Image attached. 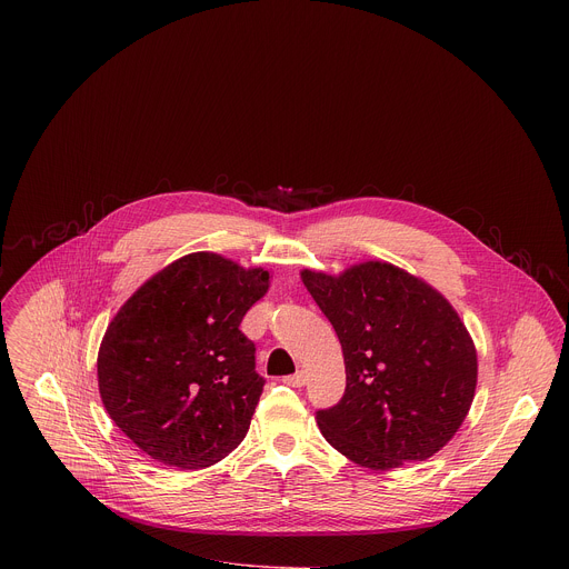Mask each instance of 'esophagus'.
Segmentation results:
<instances>
[{"label":"esophagus","mask_w":569,"mask_h":569,"mask_svg":"<svg viewBox=\"0 0 569 569\" xmlns=\"http://www.w3.org/2000/svg\"><path fill=\"white\" fill-rule=\"evenodd\" d=\"M283 382L290 385V387H301V385L306 382V376H303V371H297V373H292V376H286Z\"/></svg>","instance_id":"1"}]
</instances>
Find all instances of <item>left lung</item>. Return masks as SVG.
Wrapping results in <instances>:
<instances>
[{"label": "left lung", "instance_id": "8db88e82", "mask_svg": "<svg viewBox=\"0 0 569 569\" xmlns=\"http://www.w3.org/2000/svg\"><path fill=\"white\" fill-rule=\"evenodd\" d=\"M301 281L342 345L347 389L317 426L362 468L393 470L437 455L461 428L477 387L475 342L452 303L387 261Z\"/></svg>", "mask_w": 569, "mask_h": 569}]
</instances>
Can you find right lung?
Returning a JSON list of instances; mask_svg holds the SVG:
<instances>
[{
    "mask_svg": "<svg viewBox=\"0 0 569 569\" xmlns=\"http://www.w3.org/2000/svg\"><path fill=\"white\" fill-rule=\"evenodd\" d=\"M270 272L193 252L143 281L108 323L99 393L117 428L150 459L198 470L246 439L266 380L246 312Z\"/></svg>",
    "mask_w": 569,
    "mask_h": 569,
    "instance_id": "obj_1",
    "label": "right lung"
}]
</instances>
